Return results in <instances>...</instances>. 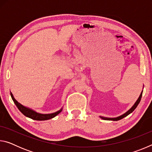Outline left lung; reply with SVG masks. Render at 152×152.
Wrapping results in <instances>:
<instances>
[{
    "instance_id": "8db88e82",
    "label": "left lung",
    "mask_w": 152,
    "mask_h": 152,
    "mask_svg": "<svg viewBox=\"0 0 152 152\" xmlns=\"http://www.w3.org/2000/svg\"><path fill=\"white\" fill-rule=\"evenodd\" d=\"M142 92H143V91L141 92L140 96H139L138 99L137 100V101L135 102V103L134 104V105H133V106L132 108H131V109H130L127 112H126V113H124V114H123V115H121V116L118 117H116V118H107V117H101V119H104V120H109V121H119V120H120V119H123V118L127 117L128 115H129L130 113H132L133 111V110H134L136 109V107H137V105L139 104V103H140V101H141V96H142Z\"/></svg>"
}]
</instances>
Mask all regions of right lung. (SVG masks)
I'll list each match as a JSON object with an SVG mask.
<instances>
[{"label":"right lung","mask_w":152,"mask_h":152,"mask_svg":"<svg viewBox=\"0 0 152 152\" xmlns=\"http://www.w3.org/2000/svg\"><path fill=\"white\" fill-rule=\"evenodd\" d=\"M11 96L12 101H13L15 104H16V106L17 107V108L19 109L20 111L25 116L31 118V119H32L33 120L44 121V120H48V119H52V118L55 117L56 115H58L59 113L62 110V109H61L60 110H58V111L51 113V114H40V113L35 112L34 110L29 109V108L24 107L23 105H22L21 104H20L19 102H18L16 100H15L13 95H12L11 92Z\"/></svg>","instance_id":"obj_1"}]
</instances>
